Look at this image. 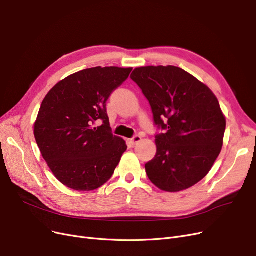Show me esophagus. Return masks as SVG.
<instances>
[{"label":"esophagus","mask_w":256,"mask_h":256,"mask_svg":"<svg viewBox=\"0 0 256 256\" xmlns=\"http://www.w3.org/2000/svg\"><path fill=\"white\" fill-rule=\"evenodd\" d=\"M140 140H142V136H132V138L129 140V142H130L131 145L136 146V145L138 144V142H140Z\"/></svg>","instance_id":"esophagus-1"}]
</instances>
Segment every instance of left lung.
Segmentation results:
<instances>
[{
  "label": "left lung",
  "mask_w": 256,
  "mask_h": 256,
  "mask_svg": "<svg viewBox=\"0 0 256 256\" xmlns=\"http://www.w3.org/2000/svg\"><path fill=\"white\" fill-rule=\"evenodd\" d=\"M131 80L148 100L156 154L145 168L160 190L178 192L205 178L220 156L226 120L212 91L176 66L134 70Z\"/></svg>",
  "instance_id": "8db88e82"
}]
</instances>
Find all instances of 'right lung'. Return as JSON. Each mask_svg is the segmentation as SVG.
Returning a JSON list of instances; mask_svg holds the SVG:
<instances>
[{
  "label": "right lung",
  "mask_w": 256,
  "mask_h": 256,
  "mask_svg": "<svg viewBox=\"0 0 256 256\" xmlns=\"http://www.w3.org/2000/svg\"><path fill=\"white\" fill-rule=\"evenodd\" d=\"M132 68L94 67L64 78L40 105L34 136L56 178L68 188L91 191L110 180L127 149L112 134L106 104Z\"/></svg>",
  "instance_id": "right-lung-1"
}]
</instances>
